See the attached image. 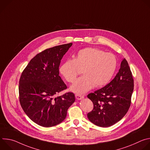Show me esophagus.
<instances>
[{
  "label": "esophagus",
  "mask_w": 150,
  "mask_h": 150,
  "mask_svg": "<svg viewBox=\"0 0 150 150\" xmlns=\"http://www.w3.org/2000/svg\"><path fill=\"white\" fill-rule=\"evenodd\" d=\"M75 98H76V99H77V100H81V99H82V98H83V96H81V95H80V94H75Z\"/></svg>",
  "instance_id": "obj_1"
}]
</instances>
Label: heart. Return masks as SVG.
<instances>
[{"instance_id": "1", "label": "heart", "mask_w": 150, "mask_h": 150, "mask_svg": "<svg viewBox=\"0 0 150 150\" xmlns=\"http://www.w3.org/2000/svg\"><path fill=\"white\" fill-rule=\"evenodd\" d=\"M117 65L115 56L110 53L91 47L79 50L74 59L64 62L60 72L68 82H74L79 68L82 69V76L71 87V90L78 94L86 93L93 87H101L112 78Z\"/></svg>"}]
</instances>
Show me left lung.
<instances>
[{"instance_id": "1", "label": "left lung", "mask_w": 150, "mask_h": 150, "mask_svg": "<svg viewBox=\"0 0 150 150\" xmlns=\"http://www.w3.org/2000/svg\"><path fill=\"white\" fill-rule=\"evenodd\" d=\"M134 81L127 60L124 59L114 79L87 97L94 105L87 114L88 119L100 127L110 126L121 120L129 110Z\"/></svg>"}]
</instances>
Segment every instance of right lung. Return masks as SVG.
Here are the masks:
<instances>
[{
	"label": "right lung",
	"instance_id": "right-lung-1",
	"mask_svg": "<svg viewBox=\"0 0 150 150\" xmlns=\"http://www.w3.org/2000/svg\"><path fill=\"white\" fill-rule=\"evenodd\" d=\"M72 42L47 49L38 53L21 74L19 81V99L25 114L34 122L51 127L65 120L75 95L68 92L56 97L67 89L59 75L60 60Z\"/></svg>",
	"mask_w": 150,
	"mask_h": 150
}]
</instances>
